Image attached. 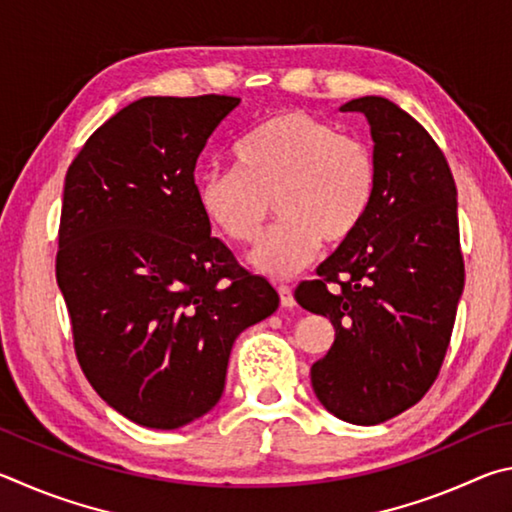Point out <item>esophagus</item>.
Wrapping results in <instances>:
<instances>
[{
	"mask_svg": "<svg viewBox=\"0 0 512 512\" xmlns=\"http://www.w3.org/2000/svg\"><path fill=\"white\" fill-rule=\"evenodd\" d=\"M276 290H279V297H281V306L283 308H292L294 303H297V301H294V294H292V288H290L288 283H279V285H276Z\"/></svg>",
	"mask_w": 512,
	"mask_h": 512,
	"instance_id": "esophagus-1",
	"label": "esophagus"
}]
</instances>
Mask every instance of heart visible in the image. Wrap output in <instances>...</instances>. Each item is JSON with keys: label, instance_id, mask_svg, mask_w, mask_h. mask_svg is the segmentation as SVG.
<instances>
[{"label": "heart", "instance_id": "heart-1", "mask_svg": "<svg viewBox=\"0 0 512 512\" xmlns=\"http://www.w3.org/2000/svg\"><path fill=\"white\" fill-rule=\"evenodd\" d=\"M233 161L236 168L197 179V204L206 222L238 245L261 238L274 204L281 220L251 256L270 276L297 274L321 242H351L378 195V159L369 143L303 110L258 123L236 143Z\"/></svg>", "mask_w": 512, "mask_h": 512}]
</instances>
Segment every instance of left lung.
Instances as JSON below:
<instances>
[{
	"label": "left lung",
	"instance_id": "left-lung-1",
	"mask_svg": "<svg viewBox=\"0 0 512 512\" xmlns=\"http://www.w3.org/2000/svg\"><path fill=\"white\" fill-rule=\"evenodd\" d=\"M342 112L371 123L378 195L360 233L294 299L335 326L310 369L319 402L346 423L378 425L425 396L450 346L465 281L456 184L429 132L389 98Z\"/></svg>",
	"mask_w": 512,
	"mask_h": 512
}]
</instances>
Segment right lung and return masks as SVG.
Instances as JSON below:
<instances>
[{
    "label": "right lung",
    "mask_w": 512,
    "mask_h": 512,
    "mask_svg": "<svg viewBox=\"0 0 512 512\" xmlns=\"http://www.w3.org/2000/svg\"><path fill=\"white\" fill-rule=\"evenodd\" d=\"M238 103L139 98L67 170L56 279L74 351L98 396L143 427L175 429L213 409L236 337L279 308L197 204V157Z\"/></svg>",
    "instance_id": "1"
}]
</instances>
